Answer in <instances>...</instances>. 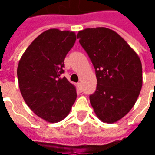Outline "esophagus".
I'll list each match as a JSON object with an SVG mask.
<instances>
[{"mask_svg":"<svg viewBox=\"0 0 155 155\" xmlns=\"http://www.w3.org/2000/svg\"><path fill=\"white\" fill-rule=\"evenodd\" d=\"M77 86H78V88H79V90H80V91H82V84H81V82H80V83H77Z\"/></svg>","mask_w":155,"mask_h":155,"instance_id":"obj_1","label":"esophagus"}]
</instances>
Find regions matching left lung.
<instances>
[{"mask_svg":"<svg viewBox=\"0 0 155 155\" xmlns=\"http://www.w3.org/2000/svg\"><path fill=\"white\" fill-rule=\"evenodd\" d=\"M95 69L97 87L90 96L96 116L113 124L135 104L143 84L139 55L118 33L105 27L86 28L77 34Z\"/></svg>","mask_w":155,"mask_h":155,"instance_id":"obj_1","label":"left lung"}]
</instances>
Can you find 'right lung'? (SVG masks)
I'll return each mask as SVG.
<instances>
[{
	"label": "right lung",
	"mask_w": 155,
	"mask_h": 155,
	"mask_svg": "<svg viewBox=\"0 0 155 155\" xmlns=\"http://www.w3.org/2000/svg\"><path fill=\"white\" fill-rule=\"evenodd\" d=\"M76 40L74 31L50 29L32 41L19 61L20 91L29 108L49 123L67 116L77 97L65 77L64 61Z\"/></svg>",
	"instance_id": "right-lung-1"
}]
</instances>
